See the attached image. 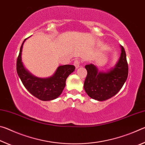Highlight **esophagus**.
<instances>
[{
  "label": "esophagus",
  "instance_id": "34e87169",
  "mask_svg": "<svg viewBox=\"0 0 145 145\" xmlns=\"http://www.w3.org/2000/svg\"><path fill=\"white\" fill-rule=\"evenodd\" d=\"M73 65L76 68H78V67H80V61L78 60V59H75L74 63H73Z\"/></svg>",
  "mask_w": 145,
  "mask_h": 145
}]
</instances>
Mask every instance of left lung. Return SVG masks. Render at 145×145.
Masks as SVG:
<instances>
[{"label":"left lung","mask_w":145,"mask_h":145,"mask_svg":"<svg viewBox=\"0 0 145 145\" xmlns=\"http://www.w3.org/2000/svg\"><path fill=\"white\" fill-rule=\"evenodd\" d=\"M116 65L107 72H99L93 64L85 66L88 74L84 88L88 96L98 101H104L114 96L121 89L128 77V64L124 48Z\"/></svg>","instance_id":"obj_1"}]
</instances>
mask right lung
I'll list each match as a JSON object with an SVG mask.
<instances>
[{"mask_svg":"<svg viewBox=\"0 0 145 145\" xmlns=\"http://www.w3.org/2000/svg\"><path fill=\"white\" fill-rule=\"evenodd\" d=\"M25 39L20 49L17 58L16 71L22 82L28 91L43 101H50L59 96L66 86L67 77L75 69L73 65L59 66L53 75L47 78H40L33 75L24 67L22 61V52Z\"/></svg>","mask_w":145,"mask_h":145,"instance_id":"obj_1","label":"right lung"}]
</instances>
